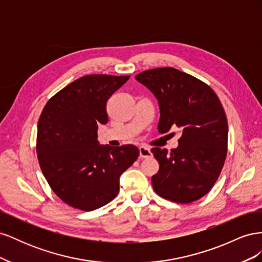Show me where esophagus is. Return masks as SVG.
<instances>
[{
    "label": "esophagus",
    "mask_w": 262,
    "mask_h": 262,
    "mask_svg": "<svg viewBox=\"0 0 262 262\" xmlns=\"http://www.w3.org/2000/svg\"><path fill=\"white\" fill-rule=\"evenodd\" d=\"M139 152H140V157H141V158L152 157V152H150V149H149L148 147L140 146V147H139Z\"/></svg>",
    "instance_id": "1"
}]
</instances>
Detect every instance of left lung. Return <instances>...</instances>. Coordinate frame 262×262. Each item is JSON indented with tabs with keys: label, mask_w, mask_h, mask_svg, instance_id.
<instances>
[{
	"label": "left lung",
	"mask_w": 262,
	"mask_h": 262,
	"mask_svg": "<svg viewBox=\"0 0 262 262\" xmlns=\"http://www.w3.org/2000/svg\"><path fill=\"white\" fill-rule=\"evenodd\" d=\"M158 100V131L177 126L182 134L170 152L153 147L160 169L152 177L154 191L176 203L201 199L215 184L227 154L228 125L211 87L173 68H156L136 76Z\"/></svg>",
	"instance_id": "8db88e82"
}]
</instances>
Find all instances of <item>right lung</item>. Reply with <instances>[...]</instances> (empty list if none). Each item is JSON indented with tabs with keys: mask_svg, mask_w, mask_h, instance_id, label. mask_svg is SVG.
Segmentation results:
<instances>
[{
	"mask_svg": "<svg viewBox=\"0 0 262 262\" xmlns=\"http://www.w3.org/2000/svg\"><path fill=\"white\" fill-rule=\"evenodd\" d=\"M129 75L77 78L47 102L38 121L36 150L49 186L68 205L93 211L114 200L119 178L139 157L131 144L99 145L98 124L108 122L107 101Z\"/></svg>",
	"mask_w": 262,
	"mask_h": 262,
	"instance_id": "1",
	"label": "right lung"
}]
</instances>
